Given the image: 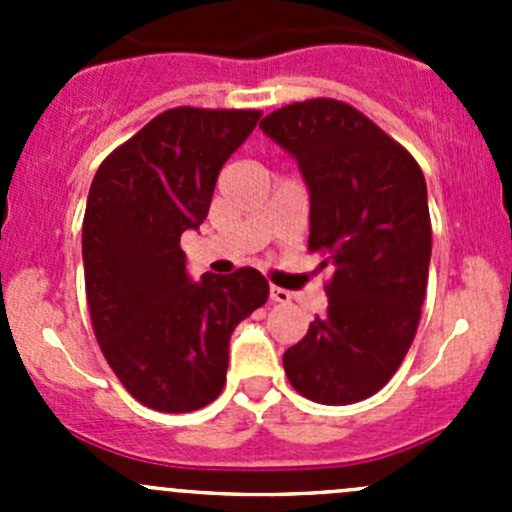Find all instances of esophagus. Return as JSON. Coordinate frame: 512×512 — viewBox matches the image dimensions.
<instances>
[{
    "mask_svg": "<svg viewBox=\"0 0 512 512\" xmlns=\"http://www.w3.org/2000/svg\"><path fill=\"white\" fill-rule=\"evenodd\" d=\"M270 299H272V302L287 304L289 299H292V294H289L287 289H282V287H275V285H272V287H270Z\"/></svg>",
    "mask_w": 512,
    "mask_h": 512,
    "instance_id": "1",
    "label": "esophagus"
}]
</instances>
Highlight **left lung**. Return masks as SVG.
Wrapping results in <instances>:
<instances>
[{
    "mask_svg": "<svg viewBox=\"0 0 512 512\" xmlns=\"http://www.w3.org/2000/svg\"><path fill=\"white\" fill-rule=\"evenodd\" d=\"M309 190V252L329 267L327 312L282 364L294 389L327 406L369 399L409 352L426 297V178L364 113L312 98L262 118Z\"/></svg>",
    "mask_w": 512,
    "mask_h": 512,
    "instance_id": "8db88e82",
    "label": "left lung"
}]
</instances>
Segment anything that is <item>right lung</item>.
<instances>
[{
  "label": "right lung",
  "mask_w": 512,
  "mask_h": 512,
  "mask_svg": "<svg viewBox=\"0 0 512 512\" xmlns=\"http://www.w3.org/2000/svg\"><path fill=\"white\" fill-rule=\"evenodd\" d=\"M260 116L170 108L94 175L81 240L91 322L108 366L148 409L188 414L218 399L232 329L267 302L252 267L193 282L180 250Z\"/></svg>",
  "instance_id": "obj_1"
}]
</instances>
